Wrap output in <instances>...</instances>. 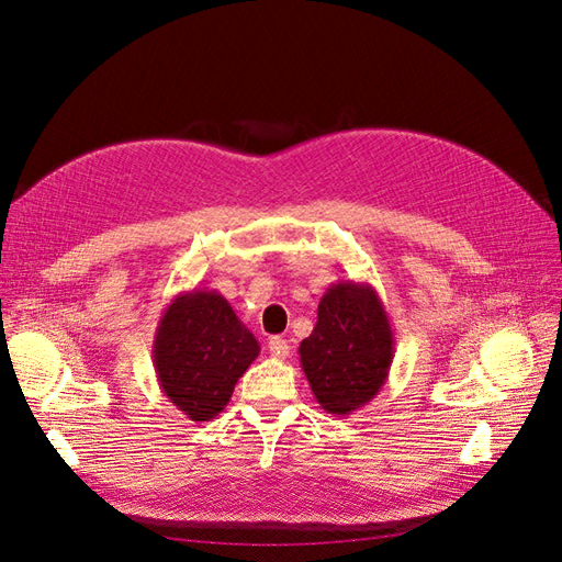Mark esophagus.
<instances>
[{
    "instance_id": "1",
    "label": "esophagus",
    "mask_w": 562,
    "mask_h": 562,
    "mask_svg": "<svg viewBox=\"0 0 562 562\" xmlns=\"http://www.w3.org/2000/svg\"><path fill=\"white\" fill-rule=\"evenodd\" d=\"M268 351H270V357L286 359L289 357V342L284 338H280V336H273V338L268 340Z\"/></svg>"
}]
</instances>
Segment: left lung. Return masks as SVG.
<instances>
[{
    "mask_svg": "<svg viewBox=\"0 0 562 562\" xmlns=\"http://www.w3.org/2000/svg\"><path fill=\"white\" fill-rule=\"evenodd\" d=\"M396 340L375 286L338 280L326 289L317 324L301 347V368L324 412L347 417L384 386Z\"/></svg>",
    "mask_w": 562,
    "mask_h": 562,
    "instance_id": "1",
    "label": "left lung"
}]
</instances>
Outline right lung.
<instances>
[{
  "label": "right lung",
  "instance_id": "1",
  "mask_svg": "<svg viewBox=\"0 0 562 562\" xmlns=\"http://www.w3.org/2000/svg\"><path fill=\"white\" fill-rule=\"evenodd\" d=\"M259 342L215 289L180 292L157 324L153 363L159 389L190 422H211L259 357Z\"/></svg>",
  "mask_w": 562,
  "mask_h": 562
}]
</instances>
